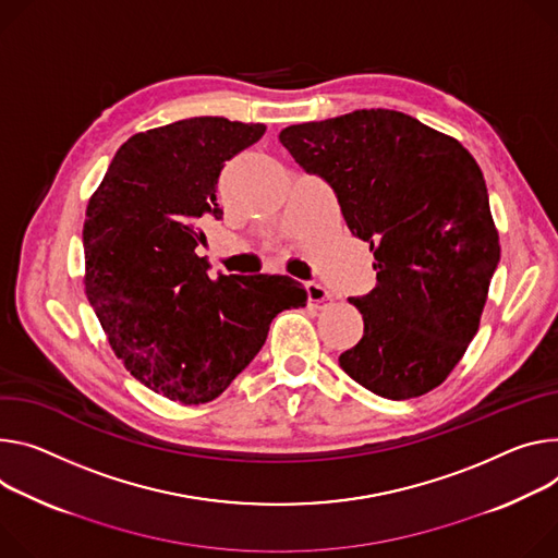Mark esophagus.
<instances>
[{
	"label": "esophagus",
	"instance_id": "34e87169",
	"mask_svg": "<svg viewBox=\"0 0 558 558\" xmlns=\"http://www.w3.org/2000/svg\"><path fill=\"white\" fill-rule=\"evenodd\" d=\"M305 289H307V300H310L312 307H316V310H327V307L331 305V293H329L323 284H318V282H307Z\"/></svg>",
	"mask_w": 558,
	"mask_h": 558
}]
</instances>
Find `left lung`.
<instances>
[{"mask_svg":"<svg viewBox=\"0 0 558 558\" xmlns=\"http://www.w3.org/2000/svg\"><path fill=\"white\" fill-rule=\"evenodd\" d=\"M293 160L336 191L351 233L369 242L376 287L340 367L389 400L438 387L478 331L500 258L483 171L470 150L410 116L361 109L280 131Z\"/></svg>","mask_w":558,"mask_h":558,"instance_id":"left-lung-1","label":"left lung"}]
</instances>
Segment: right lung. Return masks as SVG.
Masks as SVG:
<instances>
[{
  "instance_id": "obj_1",
  "label": "right lung",
  "mask_w": 558,
  "mask_h": 558,
  "mask_svg": "<svg viewBox=\"0 0 558 558\" xmlns=\"http://www.w3.org/2000/svg\"><path fill=\"white\" fill-rule=\"evenodd\" d=\"M265 124L191 118L131 135L88 199L84 291L111 349L148 389L182 404L218 398L271 320L307 305L289 276H218L195 246L227 160Z\"/></svg>"
}]
</instances>
